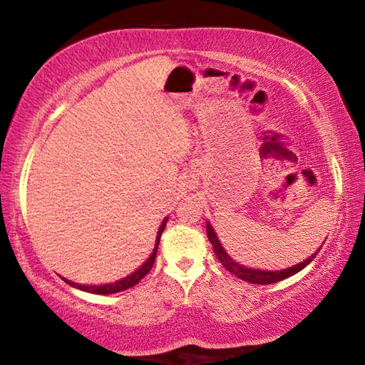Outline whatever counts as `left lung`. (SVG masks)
<instances>
[{
  "mask_svg": "<svg viewBox=\"0 0 365 365\" xmlns=\"http://www.w3.org/2000/svg\"><path fill=\"white\" fill-rule=\"evenodd\" d=\"M206 232H207V238L209 242H211L212 248H214V252H215V257L219 259V262L224 265V267L232 272L233 275H237L238 279H242L245 282L248 283H255V285H270V283H277L280 282L283 279H288V277L294 275L296 272H299L306 267V265L312 261L314 257H316L319 255V251L322 246H320L319 251L314 252L312 256H309L304 262L301 264H296V265H292V267L288 269H283V270H275V272H269V270H256V269H248L245 267V265H240L238 262H235L233 259L227 255L225 250L222 248L220 242L217 240V235H215L214 228L211 227V224L206 225Z\"/></svg>",
  "mask_w": 365,
  "mask_h": 365,
  "instance_id": "1",
  "label": "left lung"
}]
</instances>
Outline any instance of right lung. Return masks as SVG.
Segmentation results:
<instances>
[{
  "mask_svg": "<svg viewBox=\"0 0 365 365\" xmlns=\"http://www.w3.org/2000/svg\"><path fill=\"white\" fill-rule=\"evenodd\" d=\"M165 224H168V219H164L163 225L159 227V232H158V238H156V246H154V250L151 252V256L148 261L141 265V267L133 272L132 275L125 277V279H122L119 282H114V283H108V285H93V287H86V285H78V283H72L69 280H66V283H69V285H72L73 288H78V289H83V292H88V293H95V294H110V293H119V292H123V289H128L137 285V283L143 279V277L148 274V272L151 270L153 264H154V259H156V252H158V246H159V240H160V235H163L164 228H165Z\"/></svg>",
  "mask_w": 365,
  "mask_h": 365,
  "instance_id": "obj_1",
  "label": "right lung"
}]
</instances>
